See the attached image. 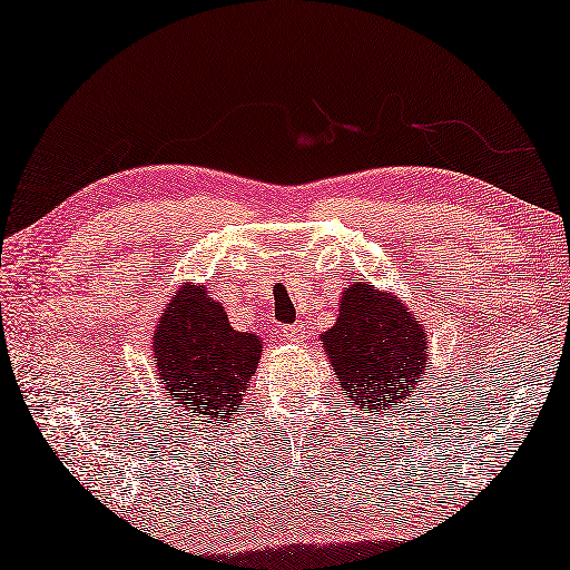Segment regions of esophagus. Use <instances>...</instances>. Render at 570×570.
<instances>
[{
	"label": "esophagus",
	"mask_w": 570,
	"mask_h": 570,
	"mask_svg": "<svg viewBox=\"0 0 570 570\" xmlns=\"http://www.w3.org/2000/svg\"><path fill=\"white\" fill-rule=\"evenodd\" d=\"M284 338L292 341V344H302V341L308 336V326L306 324H292V326H284Z\"/></svg>",
	"instance_id": "1"
}]
</instances>
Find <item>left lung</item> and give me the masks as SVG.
<instances>
[{"instance_id":"left-lung-1","label":"left lung","mask_w":570,"mask_h":570,"mask_svg":"<svg viewBox=\"0 0 570 570\" xmlns=\"http://www.w3.org/2000/svg\"><path fill=\"white\" fill-rule=\"evenodd\" d=\"M346 401L366 413L393 411L426 376V328L399 296L354 278L336 324L321 334Z\"/></svg>"}]
</instances>
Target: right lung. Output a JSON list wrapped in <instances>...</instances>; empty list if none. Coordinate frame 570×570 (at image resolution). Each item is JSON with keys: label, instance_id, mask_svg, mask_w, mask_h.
Wrapping results in <instances>:
<instances>
[{"label": "right lung", "instance_id": "obj_1", "mask_svg": "<svg viewBox=\"0 0 570 570\" xmlns=\"http://www.w3.org/2000/svg\"><path fill=\"white\" fill-rule=\"evenodd\" d=\"M151 351L171 401L196 419L229 421L249 391L264 341L236 331L204 286L184 284L157 321Z\"/></svg>", "mask_w": 570, "mask_h": 570}]
</instances>
